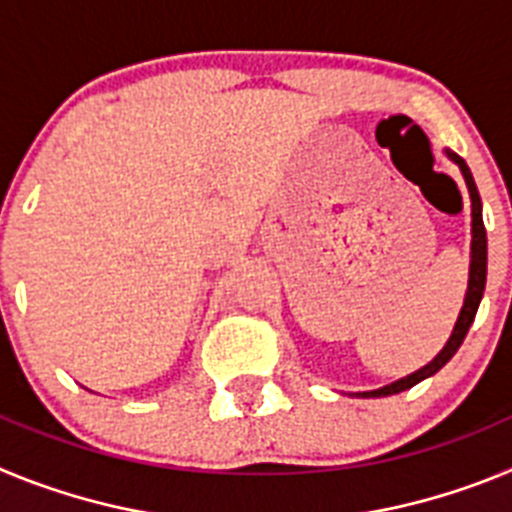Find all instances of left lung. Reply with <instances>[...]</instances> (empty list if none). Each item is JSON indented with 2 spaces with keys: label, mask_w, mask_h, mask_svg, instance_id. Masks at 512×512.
I'll list each match as a JSON object with an SVG mask.
<instances>
[{
  "label": "left lung",
  "mask_w": 512,
  "mask_h": 512,
  "mask_svg": "<svg viewBox=\"0 0 512 512\" xmlns=\"http://www.w3.org/2000/svg\"><path fill=\"white\" fill-rule=\"evenodd\" d=\"M446 153H449L451 161H456V164H459L461 174H464V179H467L469 197H472V264H469V289H467V297H464V307H461L459 320H456V328H454V333H451L449 343L443 346V351L431 361V364L423 366V369H418V372L410 374V377L400 379V382L387 384V387H382V390L361 392V397L397 395V392L410 390V387H415L418 382H423L425 377L436 374L438 369H441V366L446 364V361H449L456 351H459V346L464 343V338H467V333H469V325L474 323V315H477L479 300H482V292H485V282H487V230H485V223H482V200H479L477 184H474V176H472V171H469V166L464 164V158L456 156V153H451V151H446Z\"/></svg>",
  "instance_id": "8db88e82"
}]
</instances>
